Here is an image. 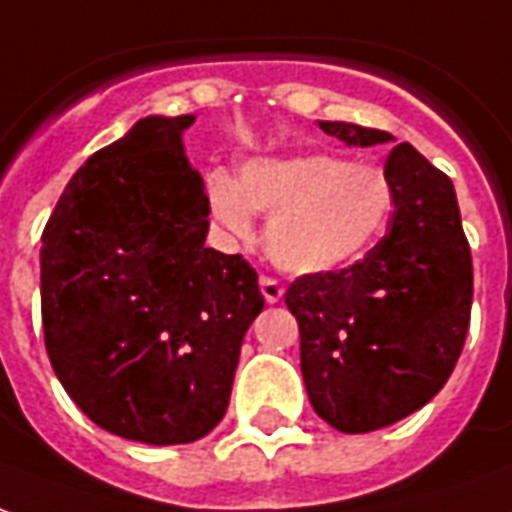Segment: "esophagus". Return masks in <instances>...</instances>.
Here are the masks:
<instances>
[{
    "instance_id": "1",
    "label": "esophagus",
    "mask_w": 512,
    "mask_h": 512,
    "mask_svg": "<svg viewBox=\"0 0 512 512\" xmlns=\"http://www.w3.org/2000/svg\"><path fill=\"white\" fill-rule=\"evenodd\" d=\"M260 293H263L268 304H279L282 295H285V287L279 285L274 276H260Z\"/></svg>"
}]
</instances>
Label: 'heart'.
I'll return each instance as SVG.
<instances>
[{"mask_svg": "<svg viewBox=\"0 0 512 512\" xmlns=\"http://www.w3.org/2000/svg\"><path fill=\"white\" fill-rule=\"evenodd\" d=\"M206 203L222 233L252 241L255 211L268 214L266 246L287 274H331L361 260L393 211L385 170L331 154L246 162L238 179L217 168Z\"/></svg>", "mask_w": 512, "mask_h": 512, "instance_id": "1", "label": "heart"}]
</instances>
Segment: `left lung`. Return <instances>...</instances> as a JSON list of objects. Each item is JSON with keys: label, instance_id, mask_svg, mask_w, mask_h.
Returning <instances> with one entry per match:
<instances>
[{"label": "left lung", "instance_id": "obj_1", "mask_svg": "<svg viewBox=\"0 0 512 512\" xmlns=\"http://www.w3.org/2000/svg\"><path fill=\"white\" fill-rule=\"evenodd\" d=\"M347 146L393 143L350 121H320ZM388 233L355 266L298 276L285 293L301 331L314 412L344 434L385 429L429 404L456 366L472 309V255L453 181L410 143L388 154Z\"/></svg>", "mask_w": 512, "mask_h": 512}]
</instances>
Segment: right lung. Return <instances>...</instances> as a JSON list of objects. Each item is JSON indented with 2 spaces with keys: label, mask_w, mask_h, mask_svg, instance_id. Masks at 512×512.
I'll return each mask as SVG.
<instances>
[{
  "label": "right lung",
  "mask_w": 512,
  "mask_h": 512,
  "mask_svg": "<svg viewBox=\"0 0 512 512\" xmlns=\"http://www.w3.org/2000/svg\"><path fill=\"white\" fill-rule=\"evenodd\" d=\"M195 116H146L92 154L43 230L45 350L100 429L146 445L206 437L227 410L244 333L263 312L255 268L206 246Z\"/></svg>",
  "instance_id": "1"
}]
</instances>
